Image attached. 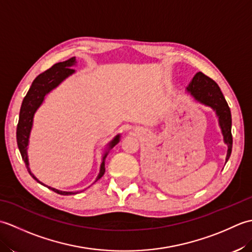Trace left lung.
I'll use <instances>...</instances> for the list:
<instances>
[{
    "label": "left lung",
    "instance_id": "obj_1",
    "mask_svg": "<svg viewBox=\"0 0 252 252\" xmlns=\"http://www.w3.org/2000/svg\"><path fill=\"white\" fill-rule=\"evenodd\" d=\"M187 91L194 96V97L212 107L217 111L219 116V122H220L222 133L224 136V142L227 144L228 151L226 156V161L232 153L233 146V136H232V116L231 110L226 103L225 98L221 92L219 85L213 81L211 78H209L201 71L197 72L194 78L190 80V82L187 85Z\"/></svg>",
    "mask_w": 252,
    "mask_h": 252
}]
</instances>
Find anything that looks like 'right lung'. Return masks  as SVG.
<instances>
[{
	"mask_svg": "<svg viewBox=\"0 0 252 252\" xmlns=\"http://www.w3.org/2000/svg\"><path fill=\"white\" fill-rule=\"evenodd\" d=\"M74 63H76V58L72 57V58H70V60H68L66 62L57 63L54 66H52L50 69L45 70L44 72L40 73L39 76H37L33 80V82H32L28 93H27V95L25 96L23 104H21V108H20V112H19V120H18V125H17V131H16L17 145L19 148L21 158H23V160L25 161L27 170H28V172L30 173L32 178H33L36 182H39L40 184H42L41 182L30 172L28 156H27V146H28V142H29V134L31 131V126H32V120H33V115H34L35 110L39 108V106L42 104V101H43L44 96L49 93L51 90L56 88L63 79L69 76V74L74 72L73 69L70 68L72 65H74ZM118 142H119V135H117L115 137V140L109 143V147L110 148L114 147ZM106 156H107V154H105L103 161H101L100 171H99V174L97 176V179H96V181L99 180L105 173V158H106ZM42 185H44V184H42ZM44 186H46V185H44ZM46 187H49L50 189L57 192V194H60V195H74L78 192V191H62V190H57L55 189H52V187H50V186H46Z\"/></svg>",
	"mask_w": 252,
	"mask_h": 252,
	"instance_id": "1",
	"label": "right lung"
}]
</instances>
